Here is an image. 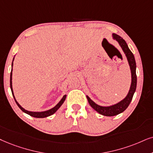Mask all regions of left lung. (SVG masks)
I'll use <instances>...</instances> for the list:
<instances>
[{
  "instance_id": "1",
  "label": "left lung",
  "mask_w": 153,
  "mask_h": 153,
  "mask_svg": "<svg viewBox=\"0 0 153 153\" xmlns=\"http://www.w3.org/2000/svg\"><path fill=\"white\" fill-rule=\"evenodd\" d=\"M112 38L119 43V46H121V49L124 53L127 61H128L129 67H130L131 74V82L130 89H129L128 94L121 101L117 102L114 104L110 106H101L95 103L93 100L90 99V97L86 95L87 99L88 100L89 104L97 112L100 114L106 116V117H113L119 114L124 111L128 105L130 104L131 100L133 99V96L136 90L137 85V76H136V63L135 57L132 52L129 49L126 42L123 38L118 35L117 34H112Z\"/></svg>"
}]
</instances>
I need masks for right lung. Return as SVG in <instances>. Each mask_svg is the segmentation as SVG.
<instances>
[{"instance_id":"right-lung-1","label":"right lung","mask_w":153,"mask_h":153,"mask_svg":"<svg viewBox=\"0 0 153 153\" xmlns=\"http://www.w3.org/2000/svg\"><path fill=\"white\" fill-rule=\"evenodd\" d=\"M14 59H15V56L13 58V62H12V69H11V73H10V89H11V91H12V94H13V97H14L15 99V101L16 102V104H17V106H18L19 108L22 110L23 112H25V113L27 114L31 117H35V118H46V117H49V116H51L52 114H53L54 113H56V111L58 109H59L60 107H61V105L63 104V102L65 100V98H66V94H65V95L63 96V97L61 98V100H60L59 102V103H58L56 105L54 106L53 108H51V109H48V110H46V111H28V110H26L25 109H24L22 106L20 105V104L17 102V101L15 99V97L14 95V92H13V82H12V78H13V61H14Z\"/></svg>"}]
</instances>
